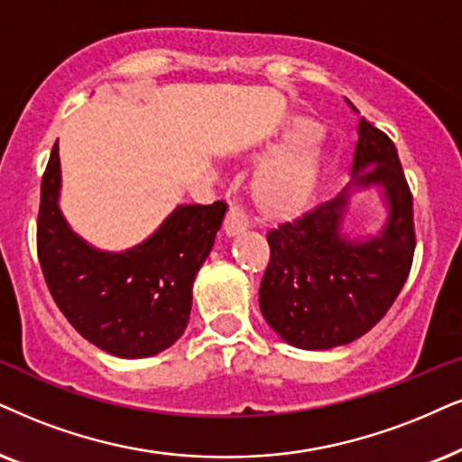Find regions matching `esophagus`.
<instances>
[{
    "mask_svg": "<svg viewBox=\"0 0 462 462\" xmlns=\"http://www.w3.org/2000/svg\"><path fill=\"white\" fill-rule=\"evenodd\" d=\"M249 227V217L245 215L243 208L238 207H232L230 211H227L226 215V221H224V230L227 236H236L241 235V232H245Z\"/></svg>",
    "mask_w": 462,
    "mask_h": 462,
    "instance_id": "1",
    "label": "esophagus"
}]
</instances>
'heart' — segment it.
I'll return each instance as SVG.
<instances>
[{"instance_id": "b5f03b06", "label": "heart", "mask_w": 462, "mask_h": 462, "mask_svg": "<svg viewBox=\"0 0 462 462\" xmlns=\"http://www.w3.org/2000/svg\"><path fill=\"white\" fill-rule=\"evenodd\" d=\"M315 136H318V125L313 121L299 119L291 125L288 136L283 138V151L288 153L274 157L260 172L258 183H255L260 202L266 208H273V211L294 208L313 194L319 174V155L307 143H311ZM300 143H305L306 147L301 148ZM294 146L301 149L294 150Z\"/></svg>"}]
</instances>
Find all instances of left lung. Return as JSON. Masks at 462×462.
Masks as SVG:
<instances>
[{
	"label": "left lung",
	"instance_id": "8db88e82",
	"mask_svg": "<svg viewBox=\"0 0 462 462\" xmlns=\"http://www.w3.org/2000/svg\"><path fill=\"white\" fill-rule=\"evenodd\" d=\"M377 187L387 221L375 237L342 232L348 198ZM413 200L399 153L365 116L358 124L352 180L332 200L266 235L271 245L260 285L268 326L299 349H332L369 332L399 296L410 274L416 235Z\"/></svg>",
	"mask_w": 462,
	"mask_h": 462
}]
</instances>
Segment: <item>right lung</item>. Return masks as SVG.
Masks as SVG:
<instances>
[{"instance_id": "add662e5", "label": "right lung", "mask_w": 462, "mask_h": 462, "mask_svg": "<svg viewBox=\"0 0 462 462\" xmlns=\"http://www.w3.org/2000/svg\"><path fill=\"white\" fill-rule=\"evenodd\" d=\"M60 147L40 191L38 258L60 311L87 341L119 358H149L183 335L191 288L227 211L226 202L179 204L125 251H102L68 226L60 208Z\"/></svg>"}]
</instances>
